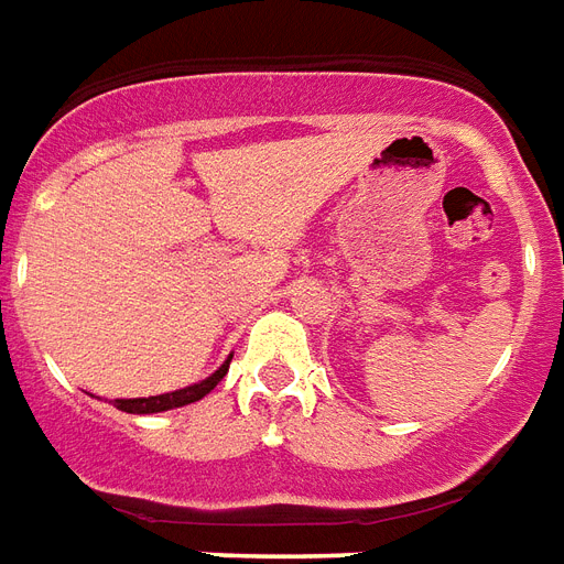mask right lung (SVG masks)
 Returning <instances> with one entry per match:
<instances>
[{
    "mask_svg": "<svg viewBox=\"0 0 564 564\" xmlns=\"http://www.w3.org/2000/svg\"><path fill=\"white\" fill-rule=\"evenodd\" d=\"M227 367H230V360H225V364L215 369L213 376L206 378V381H200V384L183 387V390H174V393H162V397H148V399H115V408L127 411V414H156V411L183 408L188 405V402L204 399L206 393H209V390H213V387L227 376Z\"/></svg>",
    "mask_w": 564,
    "mask_h": 564,
    "instance_id": "1",
    "label": "right lung"
}]
</instances>
